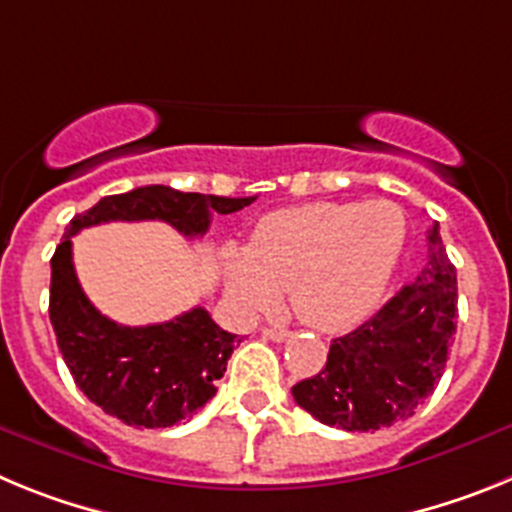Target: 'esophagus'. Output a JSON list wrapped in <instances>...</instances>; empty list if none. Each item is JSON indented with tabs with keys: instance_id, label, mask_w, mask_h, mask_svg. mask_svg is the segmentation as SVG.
Returning <instances> with one entry per match:
<instances>
[{
	"instance_id": "34e87169",
	"label": "esophagus",
	"mask_w": 512,
	"mask_h": 512,
	"mask_svg": "<svg viewBox=\"0 0 512 512\" xmlns=\"http://www.w3.org/2000/svg\"><path fill=\"white\" fill-rule=\"evenodd\" d=\"M261 333H264V336L269 338V341H277V343L287 341V338L292 336V333H289L287 328H277V325H269V328H264V330H261Z\"/></svg>"
}]
</instances>
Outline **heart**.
<instances>
[{
  "label": "heart",
  "instance_id": "1",
  "mask_svg": "<svg viewBox=\"0 0 512 512\" xmlns=\"http://www.w3.org/2000/svg\"><path fill=\"white\" fill-rule=\"evenodd\" d=\"M408 241V220L390 200L315 202L261 217L248 246L225 251V287L246 315L292 307L325 333L354 328L384 297Z\"/></svg>",
  "mask_w": 512,
  "mask_h": 512
}]
</instances>
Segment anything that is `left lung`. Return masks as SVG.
Here are the masks:
<instances>
[{"label":"left lung","mask_w":512,"mask_h":512,"mask_svg":"<svg viewBox=\"0 0 512 512\" xmlns=\"http://www.w3.org/2000/svg\"><path fill=\"white\" fill-rule=\"evenodd\" d=\"M456 269L438 223L428 230V261L359 328L330 341L315 377L292 387L300 408L343 431H379L405 420L436 390L456 333Z\"/></svg>","instance_id":"8db88e82"}]
</instances>
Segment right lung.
Segmentation results:
<instances>
[{"mask_svg": "<svg viewBox=\"0 0 512 512\" xmlns=\"http://www.w3.org/2000/svg\"><path fill=\"white\" fill-rule=\"evenodd\" d=\"M253 200L151 184L102 197L71 220L51 259L48 312L76 387L104 413L135 428H169L192 418L215 397L238 336L220 328L205 307L138 328L110 320L89 302L76 279L71 235L115 220H161L187 238H200L210 228L212 212L230 215Z\"/></svg>", "mask_w": 512, "mask_h": 512, "instance_id": "1", "label": "right lung"}]
</instances>
